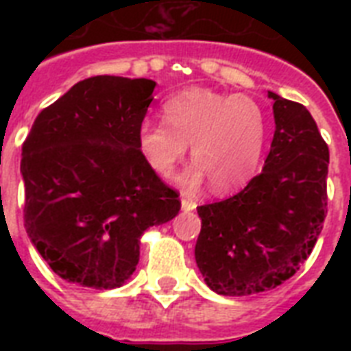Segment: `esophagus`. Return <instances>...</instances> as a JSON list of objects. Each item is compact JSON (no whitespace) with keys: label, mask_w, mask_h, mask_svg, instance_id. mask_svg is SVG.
I'll return each instance as SVG.
<instances>
[{"label":"esophagus","mask_w":351,"mask_h":351,"mask_svg":"<svg viewBox=\"0 0 351 351\" xmlns=\"http://www.w3.org/2000/svg\"><path fill=\"white\" fill-rule=\"evenodd\" d=\"M195 208H197V202L184 193V195H182V209H184V211H193Z\"/></svg>","instance_id":"obj_1"}]
</instances>
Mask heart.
Returning a JSON list of instances; mask_svg holds the SVG:
<instances>
[{
	"mask_svg": "<svg viewBox=\"0 0 351 351\" xmlns=\"http://www.w3.org/2000/svg\"><path fill=\"white\" fill-rule=\"evenodd\" d=\"M162 112L165 123L143 120L138 127V149L156 175L169 176L189 143L197 160L186 173L189 186L208 178L215 193H230L255 175L267 134L258 101L191 87L169 96Z\"/></svg>",
	"mask_w": 351,
	"mask_h": 351,
	"instance_id": "b5f03b06",
	"label": "heart"
}]
</instances>
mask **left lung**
Here are the masks:
<instances>
[{
  "label": "left lung",
  "mask_w": 351,
  "mask_h": 351,
  "mask_svg": "<svg viewBox=\"0 0 351 351\" xmlns=\"http://www.w3.org/2000/svg\"><path fill=\"white\" fill-rule=\"evenodd\" d=\"M267 95L275 101V134L262 173L233 197L197 208V264L209 288L230 297L293 277L328 213V143L302 104Z\"/></svg>",
  "instance_id": "obj_1"
}]
</instances>
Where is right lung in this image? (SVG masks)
I'll list each match as a JSON object with an SVG mask.
<instances>
[{
    "instance_id": "right-lung-1",
    "label": "right lung",
    "mask_w": 351,
    "mask_h": 351,
    "mask_svg": "<svg viewBox=\"0 0 351 351\" xmlns=\"http://www.w3.org/2000/svg\"><path fill=\"white\" fill-rule=\"evenodd\" d=\"M153 80L93 76L45 107L21 145L23 220L51 269L69 282L118 288L147 228L175 219L178 193L138 149Z\"/></svg>"
}]
</instances>
